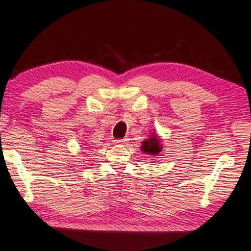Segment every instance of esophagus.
<instances>
[{
    "label": "esophagus",
    "mask_w": 251,
    "mask_h": 251,
    "mask_svg": "<svg viewBox=\"0 0 251 251\" xmlns=\"http://www.w3.org/2000/svg\"><path fill=\"white\" fill-rule=\"evenodd\" d=\"M128 141V139H117V140H114V142L117 143V145H125V143Z\"/></svg>",
    "instance_id": "1"
}]
</instances>
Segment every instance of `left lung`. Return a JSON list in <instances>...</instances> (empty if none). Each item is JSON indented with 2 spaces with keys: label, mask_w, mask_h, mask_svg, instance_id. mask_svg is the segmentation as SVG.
Segmentation results:
<instances>
[{
  "label": "left lung",
  "mask_w": 251,
  "mask_h": 251,
  "mask_svg": "<svg viewBox=\"0 0 251 251\" xmlns=\"http://www.w3.org/2000/svg\"><path fill=\"white\" fill-rule=\"evenodd\" d=\"M162 146L160 145V140L155 135H151L149 139H147L142 142V150L150 154H158L161 151Z\"/></svg>",
  "instance_id": "left-lung-1"
}]
</instances>
